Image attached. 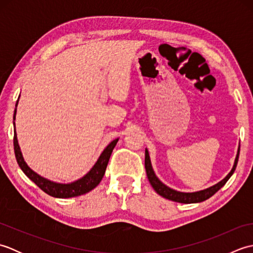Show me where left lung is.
<instances>
[{
    "label": "left lung",
    "instance_id": "obj_1",
    "mask_svg": "<svg viewBox=\"0 0 253 253\" xmlns=\"http://www.w3.org/2000/svg\"><path fill=\"white\" fill-rule=\"evenodd\" d=\"M238 158H239V148H238L237 155H236L234 166H233L232 170L229 171V174L225 177L223 180L217 182L216 185L210 187V188H208V189L197 191V192L176 191L174 189H170V188L166 185H164L163 182L161 181L154 174V170L152 169L151 161H150L149 152L147 149H146V158H144V166H146V171H147V176H148L150 184H151L153 189L157 191V193H159L160 196L169 199V200L179 202V203H198V202H202L204 200H207V199H209V198H211L214 193L217 192L225 184H226V181L230 178V176L234 174L236 166H237V163H238Z\"/></svg>",
    "mask_w": 253,
    "mask_h": 253
}]
</instances>
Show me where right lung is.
Listing matches in <instances>:
<instances>
[{"label":"right lung","instance_id":"right-lung-1","mask_svg":"<svg viewBox=\"0 0 253 253\" xmlns=\"http://www.w3.org/2000/svg\"><path fill=\"white\" fill-rule=\"evenodd\" d=\"M18 104L16 103V106ZM16 117V109L14 112V121ZM15 126V123H14ZM118 141V138L113 140L109 146H107L104 151L101 153L100 158L96 161V163L93 165V168L91 169L87 174H85L83 178H80L76 181L71 182V184H60V182H54L51 181L46 178L41 177L39 174H37L36 171L32 170L27 163L24 161L23 154H21L18 140H17V135H16V130L14 132V151H15V157L17 160V163L21 170L24 171L26 176L31 179L35 184L40 188V189L43 190L45 193L49 196H52L54 198H73L77 196H82L91 191L92 189L100 184V181L103 178L105 174V169L107 163H109L110 157L112 154L113 149L115 148L116 143Z\"/></svg>","mask_w":253,"mask_h":253}]
</instances>
